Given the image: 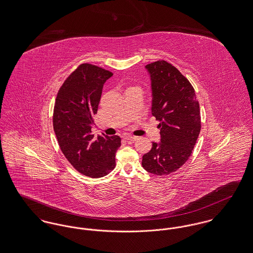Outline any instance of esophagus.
Instances as JSON below:
<instances>
[{
    "instance_id": "esophagus-1",
    "label": "esophagus",
    "mask_w": 253,
    "mask_h": 253,
    "mask_svg": "<svg viewBox=\"0 0 253 253\" xmlns=\"http://www.w3.org/2000/svg\"><path fill=\"white\" fill-rule=\"evenodd\" d=\"M124 138H125L126 140H129V141H134V140H136V138H137V137H136V136H133V135H129V134H128V135H125V136H124Z\"/></svg>"
}]
</instances>
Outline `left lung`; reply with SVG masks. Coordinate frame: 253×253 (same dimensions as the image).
<instances>
[{
	"label": "left lung",
	"mask_w": 253,
	"mask_h": 253,
	"mask_svg": "<svg viewBox=\"0 0 253 253\" xmlns=\"http://www.w3.org/2000/svg\"><path fill=\"white\" fill-rule=\"evenodd\" d=\"M151 79L152 115L160 121L161 142L142 157L149 173L169 175L187 162L201 132L200 105L186 77L170 63L159 60L145 66Z\"/></svg>",
	"instance_id": "8db88e82"
}]
</instances>
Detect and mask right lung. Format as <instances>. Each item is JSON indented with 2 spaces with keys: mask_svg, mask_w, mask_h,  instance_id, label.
Returning <instances> with one entry per match:
<instances>
[{
  "mask_svg": "<svg viewBox=\"0 0 253 253\" xmlns=\"http://www.w3.org/2000/svg\"><path fill=\"white\" fill-rule=\"evenodd\" d=\"M113 74L91 64H81L61 86L53 110V129L60 149L75 169L90 178L108 175L116 166L119 135H98L91 127L105 82Z\"/></svg>",
  "mask_w": 253,
  "mask_h": 253,
  "instance_id": "1",
  "label": "right lung"
}]
</instances>
